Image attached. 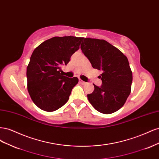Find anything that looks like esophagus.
I'll use <instances>...</instances> for the list:
<instances>
[{
    "label": "esophagus",
    "mask_w": 159,
    "mask_h": 159,
    "mask_svg": "<svg viewBox=\"0 0 159 159\" xmlns=\"http://www.w3.org/2000/svg\"><path fill=\"white\" fill-rule=\"evenodd\" d=\"M79 81H80V83L81 84H82V85H85L86 84H87V83L85 82V81H82L81 80H79Z\"/></svg>",
    "instance_id": "obj_1"
}]
</instances>
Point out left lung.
Returning a JSON list of instances; mask_svg holds the SVG:
<instances>
[{"mask_svg": "<svg viewBox=\"0 0 159 159\" xmlns=\"http://www.w3.org/2000/svg\"><path fill=\"white\" fill-rule=\"evenodd\" d=\"M81 50L93 68L102 70V85H94L88 99L98 111L110 114L121 109L131 93L133 75L127 57L107 41L84 38Z\"/></svg>", "mask_w": 159, "mask_h": 159, "instance_id": "left-lung-1", "label": "left lung"}]
</instances>
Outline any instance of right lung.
Here are the masks:
<instances>
[{"mask_svg": "<svg viewBox=\"0 0 159 159\" xmlns=\"http://www.w3.org/2000/svg\"><path fill=\"white\" fill-rule=\"evenodd\" d=\"M84 38L53 37L34 50L27 66V88L38 107L54 111L68 102L78 78H69L60 72L71 55L80 48Z\"/></svg>", "mask_w": 159, "mask_h": 159, "instance_id": "1", "label": "right lung"}]
</instances>
